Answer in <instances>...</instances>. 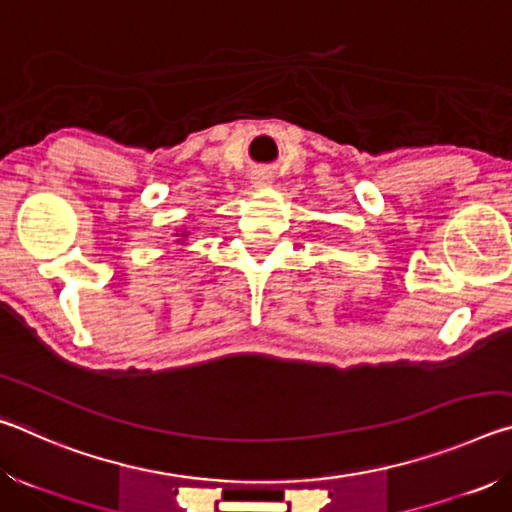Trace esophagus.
I'll list each match as a JSON object with an SVG mask.
<instances>
[{
    "label": "esophagus",
    "mask_w": 512,
    "mask_h": 512,
    "mask_svg": "<svg viewBox=\"0 0 512 512\" xmlns=\"http://www.w3.org/2000/svg\"><path fill=\"white\" fill-rule=\"evenodd\" d=\"M271 183H273L271 171H266V169H257V171L253 173V185H255V187H268Z\"/></svg>",
    "instance_id": "esophagus-1"
}]
</instances>
